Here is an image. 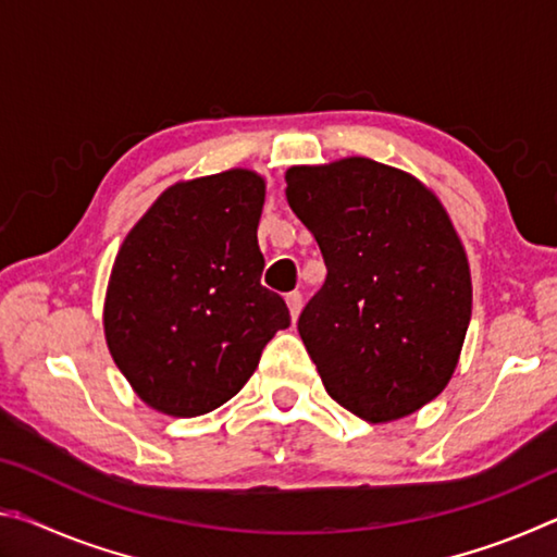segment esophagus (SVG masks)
<instances>
[{
	"label": "esophagus",
	"instance_id": "esophagus-1",
	"mask_svg": "<svg viewBox=\"0 0 557 557\" xmlns=\"http://www.w3.org/2000/svg\"><path fill=\"white\" fill-rule=\"evenodd\" d=\"M285 299H287V307H289L292 319H297L299 312H301V295H299V292H289Z\"/></svg>",
	"mask_w": 557,
	"mask_h": 557
}]
</instances>
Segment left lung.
Listing matches in <instances>:
<instances>
[{
    "label": "left lung",
    "instance_id": "left-lung-1",
    "mask_svg": "<svg viewBox=\"0 0 557 557\" xmlns=\"http://www.w3.org/2000/svg\"><path fill=\"white\" fill-rule=\"evenodd\" d=\"M285 178L326 265L297 322L326 393L369 422L437 398L471 319L467 256L442 203L363 157L292 166Z\"/></svg>",
    "mask_w": 557,
    "mask_h": 557
}]
</instances>
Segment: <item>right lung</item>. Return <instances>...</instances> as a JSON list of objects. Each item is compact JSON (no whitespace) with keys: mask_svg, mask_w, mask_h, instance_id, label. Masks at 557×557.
Returning <instances> with one entry per match:
<instances>
[{"mask_svg":"<svg viewBox=\"0 0 557 557\" xmlns=\"http://www.w3.org/2000/svg\"><path fill=\"white\" fill-rule=\"evenodd\" d=\"M262 203L258 174L203 176L166 188L122 243L106 338L122 375L154 410L174 418L215 410L289 326L285 299L260 285Z\"/></svg>","mask_w":557,"mask_h":557,"instance_id":"add662e5","label":"right lung"}]
</instances>
